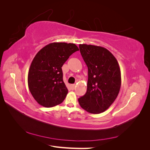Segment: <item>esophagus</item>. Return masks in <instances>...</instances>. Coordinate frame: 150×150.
Wrapping results in <instances>:
<instances>
[{
    "label": "esophagus",
    "mask_w": 150,
    "mask_h": 150,
    "mask_svg": "<svg viewBox=\"0 0 150 150\" xmlns=\"http://www.w3.org/2000/svg\"><path fill=\"white\" fill-rule=\"evenodd\" d=\"M71 88H72V89H74V88H75V87H76V84H71Z\"/></svg>",
    "instance_id": "1"
}]
</instances>
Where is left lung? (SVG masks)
I'll use <instances>...</instances> for the list:
<instances>
[{
	"instance_id": "1",
	"label": "left lung",
	"mask_w": 150,
	"mask_h": 150,
	"mask_svg": "<svg viewBox=\"0 0 150 150\" xmlns=\"http://www.w3.org/2000/svg\"><path fill=\"white\" fill-rule=\"evenodd\" d=\"M80 52L88 66L87 91L78 99L79 105L91 114L105 111L119 94L121 71L118 62L106 48L79 44Z\"/></svg>"
}]
</instances>
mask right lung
Here are the masks:
<instances>
[{
	"label": "right lung",
	"mask_w": 150,
	"mask_h": 150,
	"mask_svg": "<svg viewBox=\"0 0 150 150\" xmlns=\"http://www.w3.org/2000/svg\"><path fill=\"white\" fill-rule=\"evenodd\" d=\"M79 48L66 42L50 43L36 54L28 72L30 93L40 105L51 108L61 104L68 89L63 81L62 66Z\"/></svg>",
	"instance_id": "right-lung-1"
}]
</instances>
